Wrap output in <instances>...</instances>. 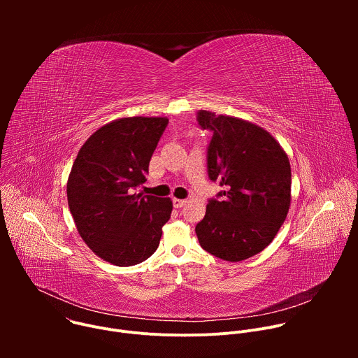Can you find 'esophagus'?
Segmentation results:
<instances>
[{
  "instance_id": "34e87169",
  "label": "esophagus",
  "mask_w": 358,
  "mask_h": 358,
  "mask_svg": "<svg viewBox=\"0 0 358 358\" xmlns=\"http://www.w3.org/2000/svg\"><path fill=\"white\" fill-rule=\"evenodd\" d=\"M187 199H180V198H173V206L174 208H181L182 206H185Z\"/></svg>"
}]
</instances>
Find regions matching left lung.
I'll list each match as a JSON object with an SVG mask.
<instances>
[{
  "label": "left lung",
  "mask_w": 358,
  "mask_h": 358,
  "mask_svg": "<svg viewBox=\"0 0 358 358\" xmlns=\"http://www.w3.org/2000/svg\"><path fill=\"white\" fill-rule=\"evenodd\" d=\"M198 124L213 131L208 176L225 185L210 199L195 232L202 249L228 261H245L276 236L290 207L292 171L276 138L248 120L198 112Z\"/></svg>",
  "instance_id": "1"
}]
</instances>
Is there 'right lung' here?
<instances>
[{"mask_svg":"<svg viewBox=\"0 0 358 358\" xmlns=\"http://www.w3.org/2000/svg\"><path fill=\"white\" fill-rule=\"evenodd\" d=\"M169 124L167 117H122L97 129L80 147L66 192L76 229L94 255L116 266L156 252L173 201L136 194Z\"/></svg>","mask_w":358,"mask_h":358,"instance_id":"1","label":"right lung"}]
</instances>
